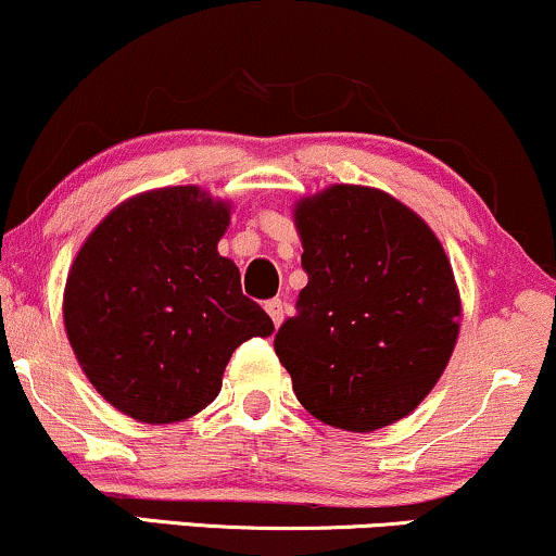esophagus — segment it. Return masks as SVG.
I'll use <instances>...</instances> for the list:
<instances>
[{
  "label": "esophagus",
  "mask_w": 556,
  "mask_h": 556,
  "mask_svg": "<svg viewBox=\"0 0 556 556\" xmlns=\"http://www.w3.org/2000/svg\"><path fill=\"white\" fill-rule=\"evenodd\" d=\"M266 313H269L274 326H279L285 320V303L282 300H269V303H266Z\"/></svg>",
  "instance_id": "esophagus-1"
}]
</instances>
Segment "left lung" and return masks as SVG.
Masks as SVG:
<instances>
[{"mask_svg":"<svg viewBox=\"0 0 556 556\" xmlns=\"http://www.w3.org/2000/svg\"><path fill=\"white\" fill-rule=\"evenodd\" d=\"M307 285L274 339L300 404L372 432L412 414L456 350L460 295L443 243L370 186L333 184L292 210Z\"/></svg>","mask_w":556,"mask_h":556,"instance_id":"1","label":"left lung"}]
</instances>
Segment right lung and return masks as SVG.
Returning <instances> with one entry per match:
<instances>
[{"label": "right lung", "instance_id": "right-lung-1", "mask_svg": "<svg viewBox=\"0 0 556 556\" xmlns=\"http://www.w3.org/2000/svg\"><path fill=\"white\" fill-rule=\"evenodd\" d=\"M230 202L199 186L137 193L103 217L64 287V329L92 388L144 425L184 422L223 388L232 352L271 318L219 256Z\"/></svg>", "mask_w": 556, "mask_h": 556}]
</instances>
